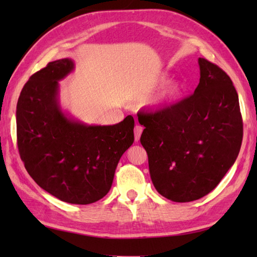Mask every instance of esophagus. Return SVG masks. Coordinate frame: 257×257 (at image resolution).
Segmentation results:
<instances>
[{
    "instance_id": "obj_1",
    "label": "esophagus",
    "mask_w": 257,
    "mask_h": 257,
    "mask_svg": "<svg viewBox=\"0 0 257 257\" xmlns=\"http://www.w3.org/2000/svg\"><path fill=\"white\" fill-rule=\"evenodd\" d=\"M143 130H144V127L143 125H136L135 127V140L136 141H139L140 139V136L141 134H143Z\"/></svg>"
}]
</instances>
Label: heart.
I'll return each instance as SVG.
<instances>
[{
  "mask_svg": "<svg viewBox=\"0 0 257 257\" xmlns=\"http://www.w3.org/2000/svg\"><path fill=\"white\" fill-rule=\"evenodd\" d=\"M168 75L167 74H159L156 75L154 78H151L148 84H147V89L151 90L155 89L157 87L163 85L168 80ZM182 90V85L178 83V81H173V83L168 84L165 88H163L159 94L156 96V98L152 101V103L156 106H167L169 103L173 102L177 98L181 95Z\"/></svg>",
  "mask_w": 257,
  "mask_h": 257,
  "instance_id": "1",
  "label": "heart"
}]
</instances>
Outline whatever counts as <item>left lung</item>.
Segmentation results:
<instances>
[{
    "label": "left lung",
    "instance_id": "left-lung-1",
    "mask_svg": "<svg viewBox=\"0 0 257 257\" xmlns=\"http://www.w3.org/2000/svg\"><path fill=\"white\" fill-rule=\"evenodd\" d=\"M200 83L191 96L155 112H140V143L156 190L174 202L210 193L238 156L243 121L231 78L198 59Z\"/></svg>",
    "mask_w": 257,
    "mask_h": 257
}]
</instances>
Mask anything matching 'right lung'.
<instances>
[{
    "label": "right lung",
    "instance_id": "1",
    "mask_svg": "<svg viewBox=\"0 0 257 257\" xmlns=\"http://www.w3.org/2000/svg\"><path fill=\"white\" fill-rule=\"evenodd\" d=\"M75 68L58 59L32 75L16 106L22 161L33 180L61 201L90 204L111 188L123 152L134 144L135 120L95 125L69 117L59 105L58 81Z\"/></svg>",
    "mask_w": 257,
    "mask_h": 257
}]
</instances>
